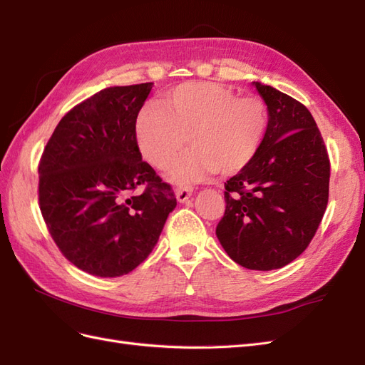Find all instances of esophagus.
<instances>
[{
    "label": "esophagus",
    "instance_id": "obj_1",
    "mask_svg": "<svg viewBox=\"0 0 365 365\" xmlns=\"http://www.w3.org/2000/svg\"><path fill=\"white\" fill-rule=\"evenodd\" d=\"M192 194V188L191 186H183V188H177L175 190V197L179 202H186Z\"/></svg>",
    "mask_w": 365,
    "mask_h": 365
}]
</instances>
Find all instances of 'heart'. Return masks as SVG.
I'll return each instance as SVG.
<instances>
[{
  "mask_svg": "<svg viewBox=\"0 0 365 365\" xmlns=\"http://www.w3.org/2000/svg\"><path fill=\"white\" fill-rule=\"evenodd\" d=\"M267 106L256 96H237L212 81H188L165 92L160 108L148 106L135 121L140 153L165 170L188 143L192 148L171 170L175 183L210 171L236 174L257 154L267 128Z\"/></svg>",
  "mask_w": 365,
  "mask_h": 365,
  "instance_id": "obj_1",
  "label": "heart"
}]
</instances>
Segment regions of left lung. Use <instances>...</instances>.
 I'll return each instance as SVG.
<instances>
[{
	"label": "left lung",
	"mask_w": 365,
	"mask_h": 365,
	"mask_svg": "<svg viewBox=\"0 0 365 365\" xmlns=\"http://www.w3.org/2000/svg\"><path fill=\"white\" fill-rule=\"evenodd\" d=\"M268 108L257 154L225 183L216 235L236 264L282 268L314 237L329 203L330 158L313 115L301 101L255 81Z\"/></svg>",
	"instance_id": "1"
}]
</instances>
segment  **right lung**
<instances>
[{
	"instance_id": "1",
	"label": "right lung",
	"mask_w": 365,
	"mask_h": 365,
	"mask_svg": "<svg viewBox=\"0 0 365 365\" xmlns=\"http://www.w3.org/2000/svg\"><path fill=\"white\" fill-rule=\"evenodd\" d=\"M151 89L142 83L93 93L60 120L44 146L38 202L46 227L63 256L93 276L137 268L177 205L137 145V115Z\"/></svg>"
}]
</instances>
